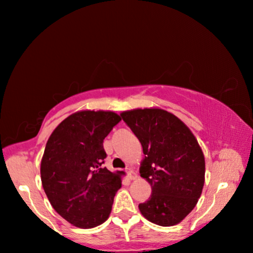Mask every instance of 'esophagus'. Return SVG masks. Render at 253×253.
I'll return each mask as SVG.
<instances>
[{"label": "esophagus", "instance_id": "1", "mask_svg": "<svg viewBox=\"0 0 253 253\" xmlns=\"http://www.w3.org/2000/svg\"><path fill=\"white\" fill-rule=\"evenodd\" d=\"M126 172H127V174H128L129 179H133V178L136 177V173L134 172V171L130 169V168H126Z\"/></svg>", "mask_w": 253, "mask_h": 253}]
</instances>
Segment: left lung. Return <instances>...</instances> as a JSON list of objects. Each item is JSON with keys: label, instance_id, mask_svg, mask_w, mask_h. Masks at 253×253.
Instances as JSON below:
<instances>
[{"label": "left lung", "instance_id": "1", "mask_svg": "<svg viewBox=\"0 0 253 253\" xmlns=\"http://www.w3.org/2000/svg\"><path fill=\"white\" fill-rule=\"evenodd\" d=\"M142 144L141 177L151 197L139 205L148 221L162 227L179 223L191 213L205 183L203 150L188 127L161 109H137L120 114Z\"/></svg>", "mask_w": 253, "mask_h": 253}]
</instances>
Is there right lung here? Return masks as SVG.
Returning a JSON list of instances; mask_svg holds the SVG:
<instances>
[{"instance_id":"right-lung-1","label":"right lung","mask_w":253,"mask_h":253,"mask_svg":"<svg viewBox=\"0 0 253 253\" xmlns=\"http://www.w3.org/2000/svg\"><path fill=\"white\" fill-rule=\"evenodd\" d=\"M121 118L114 112L81 111L50 134L40 166L43 191L56 213L75 225L102 224L121 187L119 173L103 168V142Z\"/></svg>"}]
</instances>
